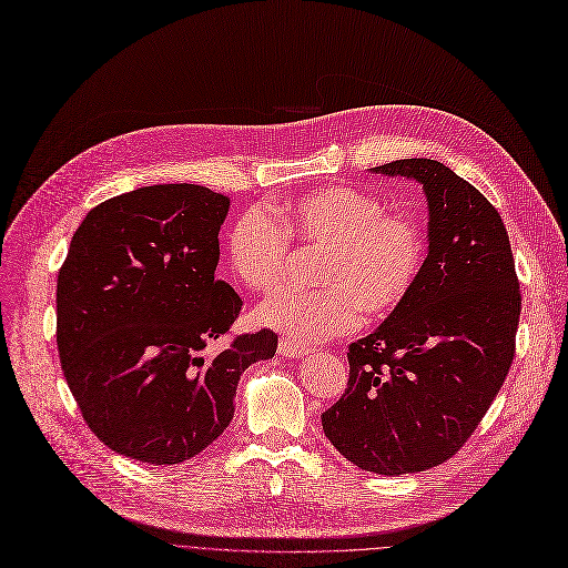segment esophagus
I'll return each mask as SVG.
<instances>
[{"instance_id":"1","label":"esophagus","mask_w":568,"mask_h":568,"mask_svg":"<svg viewBox=\"0 0 568 568\" xmlns=\"http://www.w3.org/2000/svg\"><path fill=\"white\" fill-rule=\"evenodd\" d=\"M278 355H283V358H304V355H308V348L292 344L287 339H281L278 342Z\"/></svg>"}]
</instances>
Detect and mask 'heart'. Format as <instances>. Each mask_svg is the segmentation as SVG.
<instances>
[{
    "instance_id": "obj_1",
    "label": "heart",
    "mask_w": 568,
    "mask_h": 568,
    "mask_svg": "<svg viewBox=\"0 0 568 568\" xmlns=\"http://www.w3.org/2000/svg\"><path fill=\"white\" fill-rule=\"evenodd\" d=\"M287 241L323 250L316 290H278L255 321L297 344H318L361 321H384L409 300L426 262V236L416 220L390 215L361 189L325 186L271 207L245 210L224 236V257L247 290L278 283Z\"/></svg>"
}]
</instances>
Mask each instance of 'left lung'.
<instances>
[{
	"mask_svg": "<svg viewBox=\"0 0 568 568\" xmlns=\"http://www.w3.org/2000/svg\"><path fill=\"white\" fill-rule=\"evenodd\" d=\"M369 171L424 186L428 257L400 311L348 346L346 393L321 418L358 468L422 473L466 445L506 382L519 283L498 210L452 168L400 159Z\"/></svg>",
	"mask_w": 568,
	"mask_h": 568,
	"instance_id": "left-lung-1",
	"label": "left lung"
}]
</instances>
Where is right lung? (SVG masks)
Masks as SVG:
<instances>
[{
    "instance_id": "1",
    "label": "right lung",
    "mask_w": 568,
    "mask_h": 568,
    "mask_svg": "<svg viewBox=\"0 0 568 568\" xmlns=\"http://www.w3.org/2000/svg\"><path fill=\"white\" fill-rule=\"evenodd\" d=\"M229 196L154 184L95 205L58 273V353L83 422L112 452L152 466L196 456L234 418L241 374L273 358L271 329L215 358L243 306L215 278Z\"/></svg>"
}]
</instances>
